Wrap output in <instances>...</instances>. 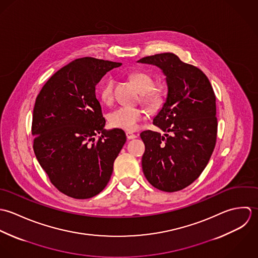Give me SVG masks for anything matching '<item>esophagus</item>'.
I'll return each instance as SVG.
<instances>
[{
	"label": "esophagus",
	"instance_id": "obj_1",
	"mask_svg": "<svg viewBox=\"0 0 258 258\" xmlns=\"http://www.w3.org/2000/svg\"><path fill=\"white\" fill-rule=\"evenodd\" d=\"M125 135H126V139H127V140H134V139L137 138V136H136L135 134L130 133V132H127Z\"/></svg>",
	"mask_w": 258,
	"mask_h": 258
}]
</instances>
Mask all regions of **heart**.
I'll return each mask as SVG.
<instances>
[{"label":"heart","mask_w":258,"mask_h":258,"mask_svg":"<svg viewBox=\"0 0 258 258\" xmlns=\"http://www.w3.org/2000/svg\"><path fill=\"white\" fill-rule=\"evenodd\" d=\"M132 81L142 92V102L151 108H157L164 102V93L160 88L155 87L153 77L145 72H137L132 76ZM114 80L107 78L103 81L99 90V95L104 103H110L113 99ZM145 111L140 107L120 106L109 113V122L115 128L134 132L139 123L145 118Z\"/></svg>","instance_id":"b5f03b06"}]
</instances>
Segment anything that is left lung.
Masks as SVG:
<instances>
[{
	"mask_svg": "<svg viewBox=\"0 0 258 258\" xmlns=\"http://www.w3.org/2000/svg\"><path fill=\"white\" fill-rule=\"evenodd\" d=\"M139 61L159 67L166 76V102L154 119L165 134L145 131L142 158L145 176L155 188L174 192L191 184L204 171L217 136L215 94L206 75L171 52Z\"/></svg>",
	"mask_w": 258,
	"mask_h": 258,
	"instance_id": "1",
	"label": "left lung"
}]
</instances>
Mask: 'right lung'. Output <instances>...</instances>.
Returning a JSON list of instances; mask_svg holds the SVG:
<instances>
[{"label": "right lung", "mask_w": 258, "mask_h": 258, "mask_svg": "<svg viewBox=\"0 0 258 258\" xmlns=\"http://www.w3.org/2000/svg\"><path fill=\"white\" fill-rule=\"evenodd\" d=\"M120 64L91 56L77 58L54 73L36 99L35 155L52 185L70 198L99 195L126 141L122 130H103L105 119L96 97L97 84Z\"/></svg>", "instance_id": "add662e5"}]
</instances>
